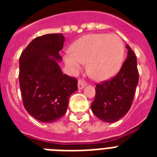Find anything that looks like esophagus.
I'll return each mask as SVG.
<instances>
[{
  "instance_id": "esophagus-1",
  "label": "esophagus",
  "mask_w": 157,
  "mask_h": 157,
  "mask_svg": "<svg viewBox=\"0 0 157 157\" xmlns=\"http://www.w3.org/2000/svg\"><path fill=\"white\" fill-rule=\"evenodd\" d=\"M78 90H82V89L85 88V86H86V82L82 80H79L78 81Z\"/></svg>"
}]
</instances>
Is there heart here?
<instances>
[{
    "label": "heart",
    "mask_w": 157,
    "mask_h": 157,
    "mask_svg": "<svg viewBox=\"0 0 157 157\" xmlns=\"http://www.w3.org/2000/svg\"><path fill=\"white\" fill-rule=\"evenodd\" d=\"M124 46L117 35L106 33L89 34L75 41L71 51L64 54L63 60L69 71L76 73L86 63V71L94 80L105 81L112 78L121 67Z\"/></svg>",
    "instance_id": "1"
}]
</instances>
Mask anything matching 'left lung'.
<instances>
[{
	"mask_svg": "<svg viewBox=\"0 0 157 157\" xmlns=\"http://www.w3.org/2000/svg\"><path fill=\"white\" fill-rule=\"evenodd\" d=\"M126 60L117 75L110 81L97 85L91 110L98 119L114 123L126 114L131 107L139 83L137 59L129 45Z\"/></svg>",
	"mask_w": 157,
	"mask_h": 157,
	"instance_id": "8db88e82",
	"label": "left lung"
}]
</instances>
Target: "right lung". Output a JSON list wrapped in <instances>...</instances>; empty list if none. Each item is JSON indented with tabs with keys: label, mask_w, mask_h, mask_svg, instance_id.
<instances>
[{
	"label": "right lung",
	"mask_w": 157,
	"mask_h": 157,
	"mask_svg": "<svg viewBox=\"0 0 157 157\" xmlns=\"http://www.w3.org/2000/svg\"><path fill=\"white\" fill-rule=\"evenodd\" d=\"M65 37L62 33L35 38L19 58V86L23 103L39 121L52 123L67 112L77 81L63 73L58 62Z\"/></svg>",
	"instance_id": "1"
}]
</instances>
